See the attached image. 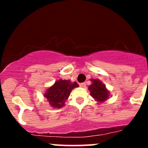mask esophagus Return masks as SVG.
<instances>
[{
	"label": "esophagus",
	"instance_id": "esophagus-1",
	"mask_svg": "<svg viewBox=\"0 0 148 148\" xmlns=\"http://www.w3.org/2000/svg\"><path fill=\"white\" fill-rule=\"evenodd\" d=\"M79 86L82 87H86V84L84 83V82H83V83H80L79 84Z\"/></svg>",
	"mask_w": 148,
	"mask_h": 148
}]
</instances>
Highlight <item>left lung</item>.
<instances>
[{
    "instance_id": "obj_1",
    "label": "left lung",
    "mask_w": 148,
    "mask_h": 148,
    "mask_svg": "<svg viewBox=\"0 0 148 148\" xmlns=\"http://www.w3.org/2000/svg\"><path fill=\"white\" fill-rule=\"evenodd\" d=\"M91 82L92 84L88 87L91 96L100 103L105 101L109 98V91L105 85L98 79H91Z\"/></svg>"
}]
</instances>
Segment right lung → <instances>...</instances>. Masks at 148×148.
Listing matches in <instances>:
<instances>
[{
    "mask_svg": "<svg viewBox=\"0 0 148 148\" xmlns=\"http://www.w3.org/2000/svg\"><path fill=\"white\" fill-rule=\"evenodd\" d=\"M78 87V84L75 82L72 83L70 80L60 79L47 89L44 97L47 98L52 107L61 108L64 106L65 101L70 96L72 90Z\"/></svg>",
    "mask_w": 148,
    "mask_h": 148,
    "instance_id": "right-lung-1",
    "label": "right lung"
}]
</instances>
